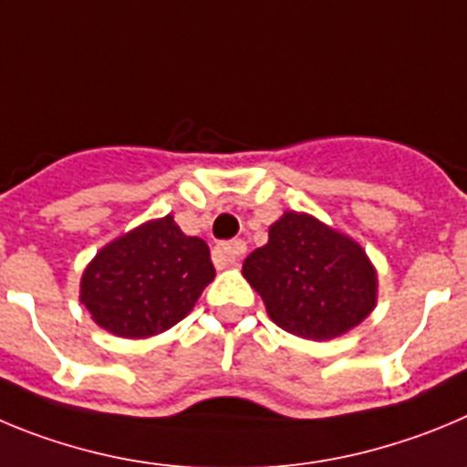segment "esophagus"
<instances>
[{
	"mask_svg": "<svg viewBox=\"0 0 467 467\" xmlns=\"http://www.w3.org/2000/svg\"><path fill=\"white\" fill-rule=\"evenodd\" d=\"M246 254V242L242 239H234V242L228 244H218L213 246L212 258L216 267H230V265H237V260Z\"/></svg>",
	"mask_w": 467,
	"mask_h": 467,
	"instance_id": "esophagus-1",
	"label": "esophagus"
}]
</instances>
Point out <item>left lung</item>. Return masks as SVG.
Here are the masks:
<instances>
[{"instance_id":"8db88e82","label":"left lung","mask_w":467,"mask_h":467,"mask_svg":"<svg viewBox=\"0 0 467 467\" xmlns=\"http://www.w3.org/2000/svg\"><path fill=\"white\" fill-rule=\"evenodd\" d=\"M242 275L285 333L333 339L358 326L377 302V275L354 239L306 213L285 212Z\"/></svg>"}]
</instances>
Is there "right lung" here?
Returning <instances> with one entry per match:
<instances>
[{"label":"right lung","mask_w":467,"mask_h":467,"mask_svg":"<svg viewBox=\"0 0 467 467\" xmlns=\"http://www.w3.org/2000/svg\"><path fill=\"white\" fill-rule=\"evenodd\" d=\"M213 276L207 242L165 216L95 255L83 272L81 302L109 333L150 337L182 321Z\"/></svg>","instance_id":"1"}]
</instances>
